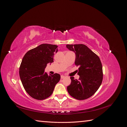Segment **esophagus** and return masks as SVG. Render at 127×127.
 I'll use <instances>...</instances> for the list:
<instances>
[{"mask_svg": "<svg viewBox=\"0 0 127 127\" xmlns=\"http://www.w3.org/2000/svg\"><path fill=\"white\" fill-rule=\"evenodd\" d=\"M65 77H65V76H64V75H61V79H64V78Z\"/></svg>", "mask_w": 127, "mask_h": 127, "instance_id": "esophagus-1", "label": "esophagus"}]
</instances>
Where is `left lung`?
Masks as SVG:
<instances>
[{"instance_id": "1", "label": "left lung", "mask_w": 127, "mask_h": 127, "mask_svg": "<svg viewBox=\"0 0 127 127\" xmlns=\"http://www.w3.org/2000/svg\"><path fill=\"white\" fill-rule=\"evenodd\" d=\"M67 49L75 53L76 65L79 66L78 80L71 77L67 91L72 97L83 100L94 95L101 86L103 79L102 65L99 57L83 44H67Z\"/></svg>"}]
</instances>
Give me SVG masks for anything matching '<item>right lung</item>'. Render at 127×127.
Wrapping results in <instances>:
<instances>
[{
  "label": "right lung",
  "mask_w": 127,
  "mask_h": 127,
  "mask_svg": "<svg viewBox=\"0 0 127 127\" xmlns=\"http://www.w3.org/2000/svg\"><path fill=\"white\" fill-rule=\"evenodd\" d=\"M58 46L42 44L26 53L20 67V77L25 90L32 97L42 100L49 97L59 82V74L48 75L44 71L48 64L53 62Z\"/></svg>",
  "instance_id": "right-lung-1"
}]
</instances>
